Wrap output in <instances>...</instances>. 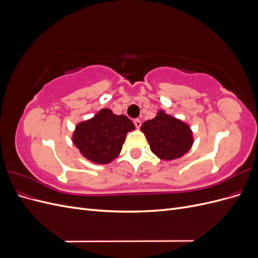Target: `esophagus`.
Here are the masks:
<instances>
[{
	"mask_svg": "<svg viewBox=\"0 0 258 258\" xmlns=\"http://www.w3.org/2000/svg\"><path fill=\"white\" fill-rule=\"evenodd\" d=\"M134 123H135V126H136L137 128H140V127H141V124H142L141 120H140L139 118H136V119L134 120Z\"/></svg>",
	"mask_w": 258,
	"mask_h": 258,
	"instance_id": "obj_1",
	"label": "esophagus"
}]
</instances>
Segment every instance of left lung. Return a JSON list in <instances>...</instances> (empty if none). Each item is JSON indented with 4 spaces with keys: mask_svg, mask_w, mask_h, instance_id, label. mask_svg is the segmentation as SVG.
<instances>
[{
    "mask_svg": "<svg viewBox=\"0 0 258 258\" xmlns=\"http://www.w3.org/2000/svg\"><path fill=\"white\" fill-rule=\"evenodd\" d=\"M141 129L148 140L151 151L162 160L182 157L192 145L190 128L162 111L155 118L144 121Z\"/></svg>",
    "mask_w": 258,
    "mask_h": 258,
    "instance_id": "1",
    "label": "left lung"
}]
</instances>
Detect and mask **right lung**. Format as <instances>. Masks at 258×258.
I'll return each mask as SVG.
<instances>
[{
    "instance_id": "obj_1",
    "label": "right lung",
    "mask_w": 258,
    "mask_h": 258,
    "mask_svg": "<svg viewBox=\"0 0 258 258\" xmlns=\"http://www.w3.org/2000/svg\"><path fill=\"white\" fill-rule=\"evenodd\" d=\"M134 129L127 116L103 108L93 118L77 124L73 142L84 157L96 163H108L118 156L127 132Z\"/></svg>"
}]
</instances>
